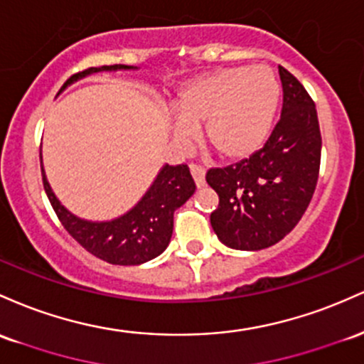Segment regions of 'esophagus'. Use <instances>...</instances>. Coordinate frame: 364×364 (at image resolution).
<instances>
[{
  "label": "esophagus",
  "instance_id": "34e87169",
  "mask_svg": "<svg viewBox=\"0 0 364 364\" xmlns=\"http://www.w3.org/2000/svg\"><path fill=\"white\" fill-rule=\"evenodd\" d=\"M191 175H193L196 186L203 187L204 186V168L199 165H191Z\"/></svg>",
  "mask_w": 364,
  "mask_h": 364
}]
</instances>
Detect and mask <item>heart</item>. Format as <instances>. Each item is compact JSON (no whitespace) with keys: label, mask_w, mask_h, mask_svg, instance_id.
I'll return each instance as SVG.
<instances>
[{"label":"heart","mask_w":364,"mask_h":364,"mask_svg":"<svg viewBox=\"0 0 364 364\" xmlns=\"http://www.w3.org/2000/svg\"><path fill=\"white\" fill-rule=\"evenodd\" d=\"M279 96L275 73L264 65L223 68L181 89L166 129L175 144L186 149L203 124L206 142L223 158L244 160L267 141Z\"/></svg>","instance_id":"obj_1"}]
</instances>
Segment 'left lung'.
<instances>
[{"instance_id": "8db88e82", "label": "left lung", "mask_w": 364, "mask_h": 364, "mask_svg": "<svg viewBox=\"0 0 364 364\" xmlns=\"http://www.w3.org/2000/svg\"><path fill=\"white\" fill-rule=\"evenodd\" d=\"M279 75L282 115L263 148L206 173L220 198L211 227L220 242L240 251H259L284 239L304 215L320 171L321 136L313 100L291 72L279 67Z\"/></svg>"}]
</instances>
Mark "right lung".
I'll list each match as a JSON object with an SVG mask.
<instances>
[{
	"instance_id": "add662e5",
	"label": "right lung",
	"mask_w": 364,
	"mask_h": 364,
	"mask_svg": "<svg viewBox=\"0 0 364 364\" xmlns=\"http://www.w3.org/2000/svg\"><path fill=\"white\" fill-rule=\"evenodd\" d=\"M118 70L130 72L137 70V67H132V65L91 67L72 75L60 89V92L92 73ZM41 171H43L44 191H46L48 199L68 234L96 258L112 264H124V267L142 264L154 259L168 247L171 232H173L175 210L181 208L196 191V183L187 165H163L149 189L127 213L112 220H103V222H92V220L73 215L56 198L44 171L43 156H41Z\"/></svg>"
}]
</instances>
